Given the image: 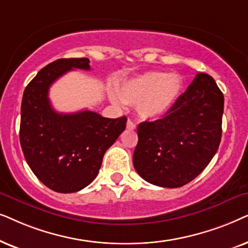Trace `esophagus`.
<instances>
[{"label": "esophagus", "instance_id": "34e87169", "mask_svg": "<svg viewBox=\"0 0 248 248\" xmlns=\"http://www.w3.org/2000/svg\"><path fill=\"white\" fill-rule=\"evenodd\" d=\"M127 128H128V129L134 130V129H136V124H135L134 122L130 120V119H128V121H127Z\"/></svg>", "mask_w": 248, "mask_h": 248}]
</instances>
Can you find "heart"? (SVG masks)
I'll return each mask as SVG.
<instances>
[{
	"label": "heart",
	"instance_id": "b5f03b06",
	"mask_svg": "<svg viewBox=\"0 0 248 248\" xmlns=\"http://www.w3.org/2000/svg\"><path fill=\"white\" fill-rule=\"evenodd\" d=\"M183 91V80L177 74L151 71L127 81L119 91L124 103L138 107L141 119H154L171 110ZM114 103H121L112 95Z\"/></svg>",
	"mask_w": 248,
	"mask_h": 248
}]
</instances>
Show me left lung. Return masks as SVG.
I'll list each match as a JSON object with an SVG mask.
<instances>
[{
	"mask_svg": "<svg viewBox=\"0 0 248 248\" xmlns=\"http://www.w3.org/2000/svg\"><path fill=\"white\" fill-rule=\"evenodd\" d=\"M224 98L211 76L197 74L162 119L138 124L133 163L158 187L178 188L195 179L217 153Z\"/></svg>",
	"mask_w": 248,
	"mask_h": 248,
	"instance_id": "obj_1",
	"label": "left lung"
}]
</instances>
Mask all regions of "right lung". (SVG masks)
<instances>
[{
	"instance_id": "1",
	"label": "right lung",
	"mask_w": 248,
	"mask_h": 248,
	"mask_svg": "<svg viewBox=\"0 0 248 248\" xmlns=\"http://www.w3.org/2000/svg\"><path fill=\"white\" fill-rule=\"evenodd\" d=\"M72 69L90 70V60L60 59L39 70L24 92L20 145L35 176L58 193H75L96 178L108 148L126 128V117L108 119L93 111L58 113L51 85Z\"/></svg>"
}]
</instances>
